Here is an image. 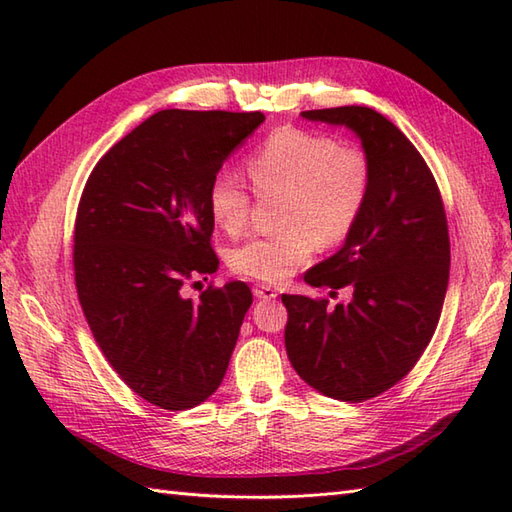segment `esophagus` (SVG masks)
I'll use <instances>...</instances> for the list:
<instances>
[{"mask_svg":"<svg viewBox=\"0 0 512 512\" xmlns=\"http://www.w3.org/2000/svg\"><path fill=\"white\" fill-rule=\"evenodd\" d=\"M253 292H255L257 299H264V301H270V299L277 297V292H275L273 288H270V286H264V284H257V286L253 288Z\"/></svg>","mask_w":512,"mask_h":512,"instance_id":"1","label":"esophagus"}]
</instances>
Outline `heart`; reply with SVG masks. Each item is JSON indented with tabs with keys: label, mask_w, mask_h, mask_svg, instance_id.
Listing matches in <instances>:
<instances>
[{
	"label": "heart",
	"mask_w": 512,
	"mask_h": 512,
	"mask_svg": "<svg viewBox=\"0 0 512 512\" xmlns=\"http://www.w3.org/2000/svg\"><path fill=\"white\" fill-rule=\"evenodd\" d=\"M246 173L262 198L281 195L284 231L253 237L231 253V268L279 284L321 246L345 242L367 206L374 184L372 160L361 147L301 127H281L246 158ZM213 222L228 235L242 233L250 193L233 171H217L206 191Z\"/></svg>",
	"instance_id": "1"
}]
</instances>
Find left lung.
<instances>
[{"mask_svg": "<svg viewBox=\"0 0 512 512\" xmlns=\"http://www.w3.org/2000/svg\"><path fill=\"white\" fill-rule=\"evenodd\" d=\"M303 116L354 129L374 184L343 248L303 277L330 297L347 288L352 299L328 308V299L281 295L286 352L310 387L363 402L405 378L436 332L451 266L447 213L420 151L383 114L345 105Z\"/></svg>", "mask_w": 512, "mask_h": 512, "instance_id": "left-lung-1", "label": "left lung"}]
</instances>
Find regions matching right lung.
Listing matches in <instances>:
<instances>
[{"mask_svg": "<svg viewBox=\"0 0 512 512\" xmlns=\"http://www.w3.org/2000/svg\"><path fill=\"white\" fill-rule=\"evenodd\" d=\"M264 118L162 110L96 162L81 193L72 264L85 321L123 383L160 409H191L220 387L253 303L244 281L200 301L182 288L220 264L206 191Z\"/></svg>", "mask_w": 512, "mask_h": 512, "instance_id": "1", "label": "right lung"}]
</instances>
